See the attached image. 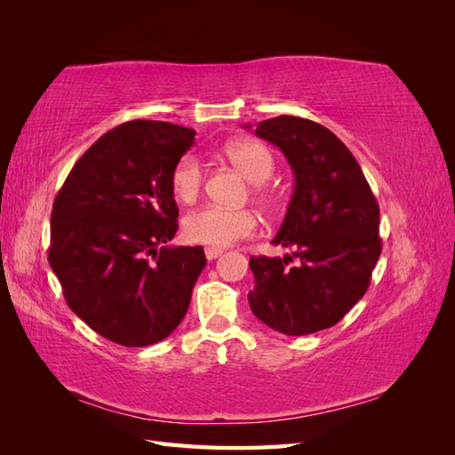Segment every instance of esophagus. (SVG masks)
<instances>
[{
  "label": "esophagus",
  "mask_w": 455,
  "mask_h": 455,
  "mask_svg": "<svg viewBox=\"0 0 455 455\" xmlns=\"http://www.w3.org/2000/svg\"><path fill=\"white\" fill-rule=\"evenodd\" d=\"M222 249H214V246H206L204 249V256H206V259H216L218 256H222Z\"/></svg>",
  "instance_id": "obj_1"
}]
</instances>
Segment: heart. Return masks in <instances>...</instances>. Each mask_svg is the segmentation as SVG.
<instances>
[{
  "label": "heart",
  "instance_id": "b5f03b06",
  "mask_svg": "<svg viewBox=\"0 0 455 455\" xmlns=\"http://www.w3.org/2000/svg\"><path fill=\"white\" fill-rule=\"evenodd\" d=\"M228 159L256 184V197L269 204L271 194L259 184L273 174L275 161L271 151L259 142L237 140L226 146ZM203 164L197 156L186 154L174 164L171 188L178 201H196L203 188ZM184 235L188 241L226 249L241 239L252 237L258 229V220L251 211H229L220 206H201L184 218Z\"/></svg>",
  "mask_w": 455,
  "mask_h": 455
}]
</instances>
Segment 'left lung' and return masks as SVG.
<instances>
[{"label":"left lung","instance_id":"left-lung-1","mask_svg":"<svg viewBox=\"0 0 455 455\" xmlns=\"http://www.w3.org/2000/svg\"><path fill=\"white\" fill-rule=\"evenodd\" d=\"M254 134L283 151L296 184L271 241L294 252L251 258V309L281 334L319 332L368 291L381 254L379 206L347 146L319 123L279 116L259 121Z\"/></svg>","mask_w":455,"mask_h":455}]
</instances>
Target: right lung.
I'll use <instances>...</instances> for the list:
<instances>
[{"instance_id":"add662e5","label":"right lung","mask_w":455,"mask_h":455,"mask_svg":"<svg viewBox=\"0 0 455 455\" xmlns=\"http://www.w3.org/2000/svg\"><path fill=\"white\" fill-rule=\"evenodd\" d=\"M196 131L134 119L102 134L52 204L49 264L70 309L96 334L146 347L182 323L206 258L171 246L174 164Z\"/></svg>"}]
</instances>
